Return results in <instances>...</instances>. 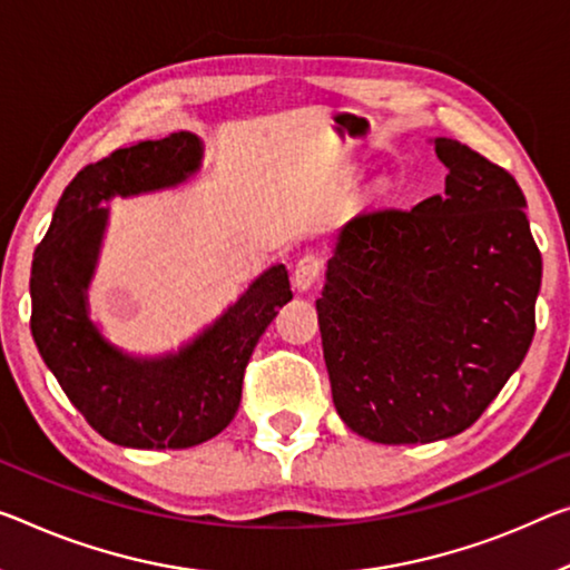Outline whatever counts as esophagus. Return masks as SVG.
<instances>
[{
  "instance_id": "esophagus-1",
  "label": "esophagus",
  "mask_w": 570,
  "mask_h": 570,
  "mask_svg": "<svg viewBox=\"0 0 570 570\" xmlns=\"http://www.w3.org/2000/svg\"><path fill=\"white\" fill-rule=\"evenodd\" d=\"M323 269V262L318 255H303L301 259L295 262V269H293V285L297 291H308V287L318 279Z\"/></svg>"
}]
</instances>
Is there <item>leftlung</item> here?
I'll return each mask as SVG.
<instances>
[{
	"label": "left lung",
	"mask_w": 570,
	"mask_h": 570,
	"mask_svg": "<svg viewBox=\"0 0 570 570\" xmlns=\"http://www.w3.org/2000/svg\"><path fill=\"white\" fill-rule=\"evenodd\" d=\"M445 194L341 226L315 311L341 420L374 443L474 425L535 336L542 259L510 173L435 137Z\"/></svg>",
	"instance_id": "1"
}]
</instances>
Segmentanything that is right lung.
Segmentation results:
<instances>
[{"instance_id": "obj_1", "label": "right lung", "mask_w": 570, "mask_h": 570, "mask_svg": "<svg viewBox=\"0 0 570 570\" xmlns=\"http://www.w3.org/2000/svg\"><path fill=\"white\" fill-rule=\"evenodd\" d=\"M200 163L204 142L175 132L89 165L68 183L32 257L35 346L94 431L125 449H190L222 433L239 410L259 336L293 297L277 262L178 352L155 356L125 352L96 326L89 287L109 226L104 204L178 188Z\"/></svg>"}]
</instances>
